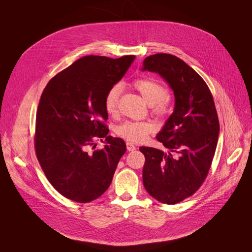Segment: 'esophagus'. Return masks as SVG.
<instances>
[{
    "instance_id": "1",
    "label": "esophagus",
    "mask_w": 252,
    "mask_h": 252,
    "mask_svg": "<svg viewBox=\"0 0 252 252\" xmlns=\"http://www.w3.org/2000/svg\"><path fill=\"white\" fill-rule=\"evenodd\" d=\"M126 149H127L128 151H134V150L136 149V147H135L133 144L127 142V143H126Z\"/></svg>"
}]
</instances>
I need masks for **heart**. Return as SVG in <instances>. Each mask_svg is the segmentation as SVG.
Returning <instances> with one entry per match:
<instances>
[{
  "mask_svg": "<svg viewBox=\"0 0 252 252\" xmlns=\"http://www.w3.org/2000/svg\"><path fill=\"white\" fill-rule=\"evenodd\" d=\"M132 87L138 91L151 105V110L158 118H166L172 111V101L168 95V89L159 80L153 77L136 78L131 82ZM121 86H111L104 97V107L110 116H116L119 110ZM157 126L151 121L126 122L117 128V134L130 143H140L147 139L150 133L155 132Z\"/></svg>",
  "mask_w": 252,
  "mask_h": 252,
  "instance_id": "obj_1",
  "label": "heart"
}]
</instances>
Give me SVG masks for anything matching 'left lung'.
<instances>
[{
	"mask_svg": "<svg viewBox=\"0 0 252 252\" xmlns=\"http://www.w3.org/2000/svg\"><path fill=\"white\" fill-rule=\"evenodd\" d=\"M143 70L158 73L175 94L174 112L157 135L169 152L140 148L144 186L156 200L177 204L196 193L209 173L219 134L214 99L203 78L177 56L151 55Z\"/></svg>",
	"mask_w": 252,
	"mask_h": 252,
	"instance_id": "1",
	"label": "left lung"
}]
</instances>
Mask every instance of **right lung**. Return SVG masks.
Segmentation results:
<instances>
[{"label": "right lung", "mask_w": 252, "mask_h": 252, "mask_svg": "<svg viewBox=\"0 0 252 252\" xmlns=\"http://www.w3.org/2000/svg\"><path fill=\"white\" fill-rule=\"evenodd\" d=\"M134 58L84 56L56 74L43 90L36 113L35 152L50 184L67 199L88 203L110 185L126 146L122 139L107 135L104 97ZM102 138L108 144L95 150V142ZM90 146L95 151L90 152Z\"/></svg>", "instance_id": "obj_1"}]
</instances>
